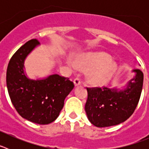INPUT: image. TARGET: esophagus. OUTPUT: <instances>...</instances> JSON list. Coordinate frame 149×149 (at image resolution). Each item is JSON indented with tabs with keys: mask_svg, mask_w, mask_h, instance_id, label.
<instances>
[{
	"mask_svg": "<svg viewBox=\"0 0 149 149\" xmlns=\"http://www.w3.org/2000/svg\"><path fill=\"white\" fill-rule=\"evenodd\" d=\"M74 86H79L81 84V81L79 78H75L74 80Z\"/></svg>",
	"mask_w": 149,
	"mask_h": 149,
	"instance_id": "esophagus-1",
	"label": "esophagus"
}]
</instances>
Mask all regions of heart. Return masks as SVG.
<instances>
[{
  "label": "heart",
  "mask_w": 149,
  "mask_h": 149,
  "mask_svg": "<svg viewBox=\"0 0 149 149\" xmlns=\"http://www.w3.org/2000/svg\"><path fill=\"white\" fill-rule=\"evenodd\" d=\"M79 63L88 69L87 80L94 86H102L112 77L116 69V64L110 60V56L104 52L89 54L80 57Z\"/></svg>",
  "instance_id": "1"
}]
</instances>
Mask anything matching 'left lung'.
Listing matches in <instances>:
<instances>
[{
  "label": "left lung",
  "mask_w": 149,
  "mask_h": 149,
  "mask_svg": "<svg viewBox=\"0 0 149 149\" xmlns=\"http://www.w3.org/2000/svg\"><path fill=\"white\" fill-rule=\"evenodd\" d=\"M124 89L95 87L86 88L88 98L85 111L91 123L98 127L113 126L122 123L136 109L141 95L143 73L139 69Z\"/></svg>",
  "instance_id": "8db88e82"
}]
</instances>
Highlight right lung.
<instances>
[{
    "mask_svg": "<svg viewBox=\"0 0 149 149\" xmlns=\"http://www.w3.org/2000/svg\"><path fill=\"white\" fill-rule=\"evenodd\" d=\"M39 43L31 39L15 52L6 71V86L12 103L24 119L48 125L59 116L66 96L74 88L68 77L52 74L33 80L26 75L24 60Z\"/></svg>",
    "mask_w": 149,
    "mask_h": 149,
    "instance_id": "1",
    "label": "right lung"
}]
</instances>
